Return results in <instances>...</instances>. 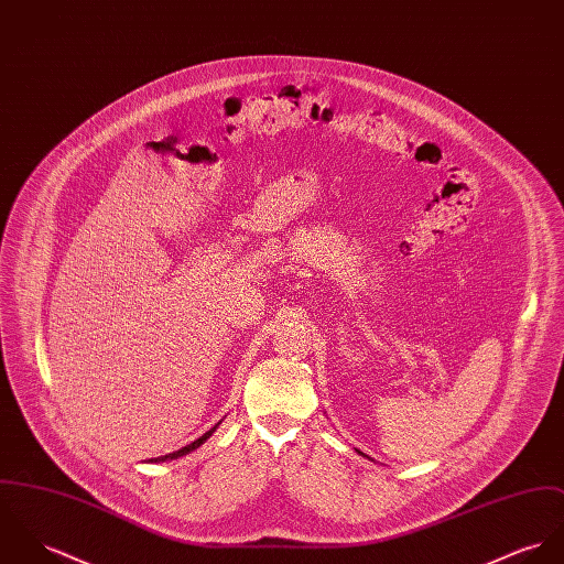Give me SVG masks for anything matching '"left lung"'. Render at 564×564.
<instances>
[{"mask_svg": "<svg viewBox=\"0 0 564 564\" xmlns=\"http://www.w3.org/2000/svg\"><path fill=\"white\" fill-rule=\"evenodd\" d=\"M357 452H359V449H357ZM359 454H364V452H359ZM364 456H368V454H364ZM368 458H370V456H368Z\"/></svg>", "mask_w": 564, "mask_h": 564, "instance_id": "1", "label": "left lung"}]
</instances>
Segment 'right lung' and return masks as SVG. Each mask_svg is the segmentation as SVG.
<instances>
[{
	"mask_svg": "<svg viewBox=\"0 0 564 564\" xmlns=\"http://www.w3.org/2000/svg\"><path fill=\"white\" fill-rule=\"evenodd\" d=\"M220 424V422H218ZM218 424L212 429V431H207L203 437L196 438V441H192L189 445H186V447H182V449H177V452H171V454H166V456H158V458H151V463H164V460H173V458H180V456H186V454H189L192 449H196V447H200L207 438L212 437V433L218 429Z\"/></svg>",
	"mask_w": 564,
	"mask_h": 564,
	"instance_id": "obj_1",
	"label": "right lung"
}]
</instances>
